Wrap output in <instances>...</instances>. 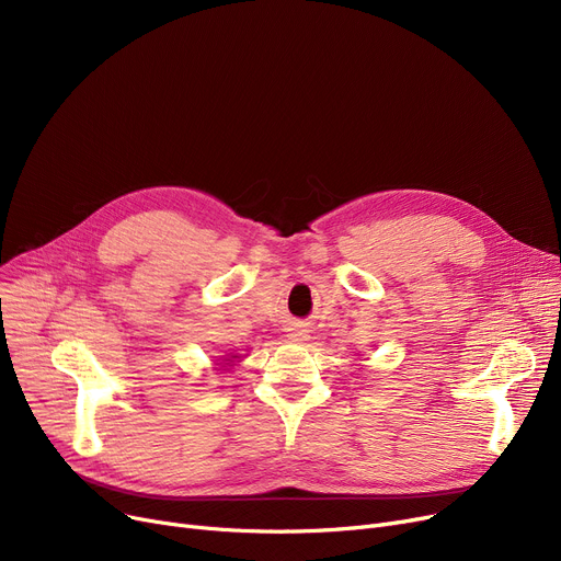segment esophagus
<instances>
[{
    "mask_svg": "<svg viewBox=\"0 0 561 561\" xmlns=\"http://www.w3.org/2000/svg\"><path fill=\"white\" fill-rule=\"evenodd\" d=\"M288 339L296 343H302V341H307V332L305 330H288Z\"/></svg>",
    "mask_w": 561,
    "mask_h": 561,
    "instance_id": "obj_1",
    "label": "esophagus"
}]
</instances>
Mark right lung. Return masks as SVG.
I'll return each instance as SVG.
<instances>
[{
    "label": "right lung",
    "mask_w": 561,
    "mask_h": 561,
    "mask_svg": "<svg viewBox=\"0 0 561 561\" xmlns=\"http://www.w3.org/2000/svg\"><path fill=\"white\" fill-rule=\"evenodd\" d=\"M231 359H236V357H233V355H231ZM231 359H227V362H231Z\"/></svg>",
    "instance_id": "right-lung-1"
}]
</instances>
